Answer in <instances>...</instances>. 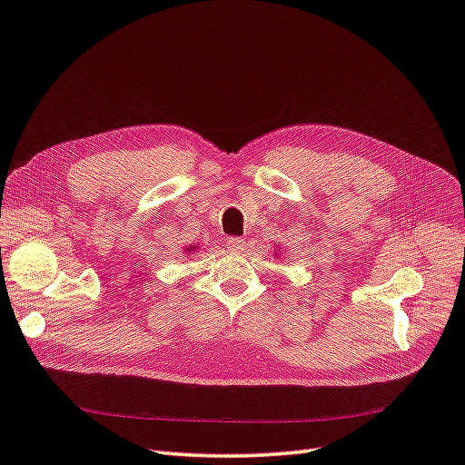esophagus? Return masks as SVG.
I'll return each instance as SVG.
<instances>
[{
    "label": "esophagus",
    "instance_id": "esophagus-1",
    "mask_svg": "<svg viewBox=\"0 0 465 465\" xmlns=\"http://www.w3.org/2000/svg\"><path fill=\"white\" fill-rule=\"evenodd\" d=\"M244 241H242V238H229V241H227V246L231 248V250H234V252H236V250H242L244 248Z\"/></svg>",
    "mask_w": 465,
    "mask_h": 465
}]
</instances>
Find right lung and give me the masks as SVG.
Here are the masks:
<instances>
[{
	"instance_id": "1",
	"label": "right lung",
	"mask_w": 465,
	"mask_h": 465,
	"mask_svg": "<svg viewBox=\"0 0 465 465\" xmlns=\"http://www.w3.org/2000/svg\"><path fill=\"white\" fill-rule=\"evenodd\" d=\"M193 248H195V246H192V248H187V252H193Z\"/></svg>"
}]
</instances>
